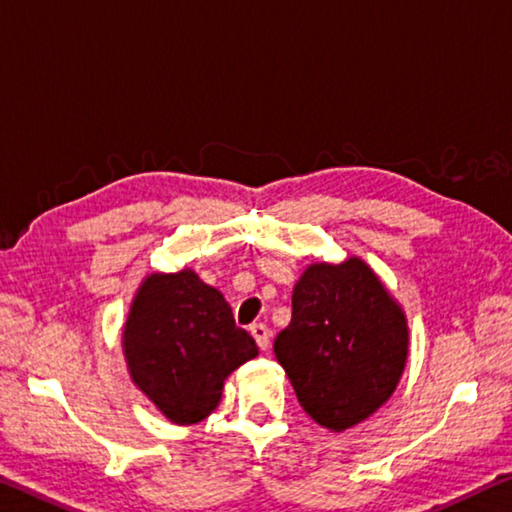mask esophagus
<instances>
[{
    "label": "esophagus",
    "mask_w": 512,
    "mask_h": 512,
    "mask_svg": "<svg viewBox=\"0 0 512 512\" xmlns=\"http://www.w3.org/2000/svg\"><path fill=\"white\" fill-rule=\"evenodd\" d=\"M250 335L255 337V342L259 348H262V351H269L271 332L264 326V323H253V326H250Z\"/></svg>",
    "instance_id": "1"
}]
</instances>
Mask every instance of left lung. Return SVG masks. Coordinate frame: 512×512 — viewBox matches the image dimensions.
I'll return each mask as SVG.
<instances>
[{
  "mask_svg": "<svg viewBox=\"0 0 512 512\" xmlns=\"http://www.w3.org/2000/svg\"><path fill=\"white\" fill-rule=\"evenodd\" d=\"M291 307L273 351L303 410L335 433L371 417L394 394L408 360L401 305L367 262L348 257L307 266Z\"/></svg>",
  "mask_w": 512,
  "mask_h": 512,
  "instance_id": "1",
  "label": "left lung"
}]
</instances>
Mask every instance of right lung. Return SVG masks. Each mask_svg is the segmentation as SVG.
Masks as SVG:
<instances>
[{
  "label": "right lung",
  "mask_w": 512,
  "mask_h": 512,
  "mask_svg": "<svg viewBox=\"0 0 512 512\" xmlns=\"http://www.w3.org/2000/svg\"><path fill=\"white\" fill-rule=\"evenodd\" d=\"M123 353L134 385L166 419L189 426L212 415L225 378L259 351L237 328L221 291L182 269L141 282L123 328Z\"/></svg>",
  "instance_id": "add662e5"
}]
</instances>
